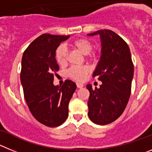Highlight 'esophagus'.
I'll use <instances>...</instances> for the list:
<instances>
[{
	"label": "esophagus",
	"mask_w": 152,
	"mask_h": 152,
	"mask_svg": "<svg viewBox=\"0 0 152 152\" xmlns=\"http://www.w3.org/2000/svg\"><path fill=\"white\" fill-rule=\"evenodd\" d=\"M83 86H84V85H83V83H76V86H77V88H83Z\"/></svg>",
	"instance_id": "34e87169"
}]
</instances>
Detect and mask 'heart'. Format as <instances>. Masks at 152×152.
Segmentation results:
<instances>
[{
    "mask_svg": "<svg viewBox=\"0 0 152 152\" xmlns=\"http://www.w3.org/2000/svg\"><path fill=\"white\" fill-rule=\"evenodd\" d=\"M73 48L79 50L84 55H86L87 58L93 59L96 56V52L92 51L93 43L91 41L86 38H79L70 44ZM55 58L56 62L60 66H64L66 64L67 52L64 46H59L55 50ZM89 73V69L87 66H74L69 68L67 71V75L71 79L76 81H83Z\"/></svg>",
    "mask_w": 152,
    "mask_h": 152,
    "instance_id": "obj_1",
    "label": "heart"
}]
</instances>
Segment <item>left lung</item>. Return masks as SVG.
Instances as JSON below:
<instances>
[{
  "label": "left lung",
  "instance_id": "8db88e82",
  "mask_svg": "<svg viewBox=\"0 0 152 152\" xmlns=\"http://www.w3.org/2000/svg\"><path fill=\"white\" fill-rule=\"evenodd\" d=\"M100 34L101 57L93 73L102 82L100 88H92L91 84L88 106L92 122L105 125L115 121L125 110L131 93L134 64L127 42L110 30L103 29L88 34Z\"/></svg>",
  "mask_w": 152,
  "mask_h": 152
}]
</instances>
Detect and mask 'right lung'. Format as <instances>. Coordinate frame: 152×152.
Masks as SVG:
<instances>
[{"mask_svg": "<svg viewBox=\"0 0 152 152\" xmlns=\"http://www.w3.org/2000/svg\"><path fill=\"white\" fill-rule=\"evenodd\" d=\"M69 37L44 34L30 44L22 56L20 78L24 97L31 114L47 127H58L66 121L69 102L76 88L69 79L62 86L53 84L54 74L59 70L55 50Z\"/></svg>", "mask_w": 152, "mask_h": 152, "instance_id": "1", "label": "right lung"}]
</instances>
